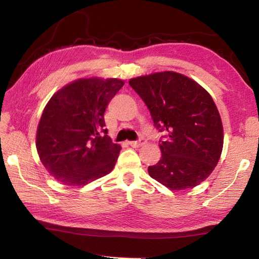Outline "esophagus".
Returning <instances> with one entry per match:
<instances>
[{"label": "esophagus", "instance_id": "1", "mask_svg": "<svg viewBox=\"0 0 259 259\" xmlns=\"http://www.w3.org/2000/svg\"><path fill=\"white\" fill-rule=\"evenodd\" d=\"M146 139L145 138H141V139H139L138 141H130L129 142V145L131 146V147H134V148H139V147H141V146H144L145 144H146Z\"/></svg>", "mask_w": 259, "mask_h": 259}]
</instances>
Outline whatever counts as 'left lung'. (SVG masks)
Segmentation results:
<instances>
[{
	"label": "left lung",
	"mask_w": 259,
	"mask_h": 259,
	"mask_svg": "<svg viewBox=\"0 0 259 259\" xmlns=\"http://www.w3.org/2000/svg\"><path fill=\"white\" fill-rule=\"evenodd\" d=\"M144 100L156 128L161 159L149 166L150 177L171 190L202 183L218 163L224 134L221 115L210 95L194 80L172 71L129 81Z\"/></svg>",
	"instance_id": "8db88e82"
}]
</instances>
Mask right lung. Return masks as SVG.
I'll return each instance as SVG.
<instances>
[{
  "mask_svg": "<svg viewBox=\"0 0 259 259\" xmlns=\"http://www.w3.org/2000/svg\"><path fill=\"white\" fill-rule=\"evenodd\" d=\"M123 84L119 79H81L48 102L37 126L36 149L60 183L87 185L113 169L121 148L108 136L103 115Z\"/></svg>",
  "mask_w": 259,
  "mask_h": 259,
  "instance_id": "add662e5",
  "label": "right lung"
}]
</instances>
